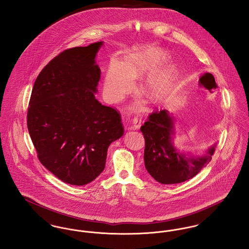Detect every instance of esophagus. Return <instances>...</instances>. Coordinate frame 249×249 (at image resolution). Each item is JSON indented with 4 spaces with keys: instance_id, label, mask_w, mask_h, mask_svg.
I'll return each instance as SVG.
<instances>
[{
    "instance_id": "34e87169",
    "label": "esophagus",
    "mask_w": 249,
    "mask_h": 249,
    "mask_svg": "<svg viewBox=\"0 0 249 249\" xmlns=\"http://www.w3.org/2000/svg\"><path fill=\"white\" fill-rule=\"evenodd\" d=\"M141 126V118L138 117H133V119L132 120V127L131 129L132 130H138Z\"/></svg>"
}]
</instances>
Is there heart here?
<instances>
[{
  "mask_svg": "<svg viewBox=\"0 0 249 249\" xmlns=\"http://www.w3.org/2000/svg\"><path fill=\"white\" fill-rule=\"evenodd\" d=\"M164 58L161 52L147 49L128 55L123 64L113 62L104 80L105 98L110 102L121 100L132 88L133 78L141 77L150 70L144 84V93L151 103L163 102L172 92L178 78V71L172 65L155 68Z\"/></svg>",
  "mask_w": 249,
  "mask_h": 249,
  "instance_id": "b5f03b06",
  "label": "heart"
}]
</instances>
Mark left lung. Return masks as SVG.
Masks as SVG:
<instances>
[{
    "instance_id": "1",
    "label": "left lung",
    "mask_w": 249,
    "mask_h": 249,
    "mask_svg": "<svg viewBox=\"0 0 249 249\" xmlns=\"http://www.w3.org/2000/svg\"><path fill=\"white\" fill-rule=\"evenodd\" d=\"M176 119L163 109L151 114L141 126L146 146L144 161L146 171L161 184L183 182L198 174L212 160L216 144L206 149L181 151L174 145Z\"/></svg>"
}]
</instances>
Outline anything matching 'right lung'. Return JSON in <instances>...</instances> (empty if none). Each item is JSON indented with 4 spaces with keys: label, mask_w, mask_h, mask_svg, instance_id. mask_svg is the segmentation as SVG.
Segmentation results:
<instances>
[{
    "label": "right lung",
    "mask_w": 249,
    "mask_h": 249,
    "mask_svg": "<svg viewBox=\"0 0 249 249\" xmlns=\"http://www.w3.org/2000/svg\"><path fill=\"white\" fill-rule=\"evenodd\" d=\"M103 45L61 53L37 76L30 99L27 126L37 157L71 185L100 175L108 147L124 133L119 114L95 98L101 79L96 57Z\"/></svg>",
    "instance_id": "add662e5"
}]
</instances>
